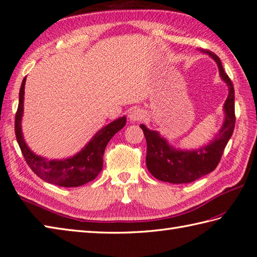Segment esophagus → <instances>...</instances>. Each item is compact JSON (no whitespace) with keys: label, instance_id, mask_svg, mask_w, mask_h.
I'll list each match as a JSON object with an SVG mask.
<instances>
[{"label":"esophagus","instance_id":"1","mask_svg":"<svg viewBox=\"0 0 257 257\" xmlns=\"http://www.w3.org/2000/svg\"><path fill=\"white\" fill-rule=\"evenodd\" d=\"M128 117H129L130 120H132V121H138V120L143 119L144 112H143L142 109H139L137 107H134L133 109H130Z\"/></svg>","mask_w":257,"mask_h":257}]
</instances>
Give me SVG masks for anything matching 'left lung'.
Listing matches in <instances>:
<instances>
[{"label": "left lung", "mask_w": 257, "mask_h": 257, "mask_svg": "<svg viewBox=\"0 0 257 257\" xmlns=\"http://www.w3.org/2000/svg\"><path fill=\"white\" fill-rule=\"evenodd\" d=\"M200 51L207 53L215 60L218 65L220 77L228 85V97L224 104L225 121L214 142L193 152L174 149L164 138L160 137L157 132L149 130L146 125L140 124L147 142V155H146L147 168L155 178L163 182L187 184L212 173L217 167L226 145L234 132L236 118L235 92L232 80L224 71L222 62L217 55L209 50L202 49Z\"/></svg>", "instance_id": "8db88e82"}]
</instances>
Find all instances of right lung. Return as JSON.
I'll list each match as a JSON object with an SVG mask.
<instances>
[{"mask_svg": "<svg viewBox=\"0 0 257 257\" xmlns=\"http://www.w3.org/2000/svg\"><path fill=\"white\" fill-rule=\"evenodd\" d=\"M25 77L22 81L19 93V105L15 113V137L21 149L25 162L32 172L43 179L44 182L62 186V187H78L91 182L101 172L103 165V153L105 146L119 130L125 124V117L114 120L111 123L95 134L94 137L85 147L71 158L64 160H48L34 155L25 144L21 120L23 114V99Z\"/></svg>", "mask_w": 257, "mask_h": 257, "instance_id": "1", "label": "right lung"}]
</instances>
